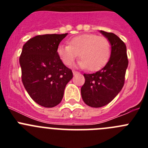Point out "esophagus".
<instances>
[{
    "label": "esophagus",
    "mask_w": 148,
    "mask_h": 148,
    "mask_svg": "<svg viewBox=\"0 0 148 148\" xmlns=\"http://www.w3.org/2000/svg\"><path fill=\"white\" fill-rule=\"evenodd\" d=\"M73 75H75V74H77V73H78V72L75 71V70H73Z\"/></svg>",
    "instance_id": "esophagus-1"
}]
</instances>
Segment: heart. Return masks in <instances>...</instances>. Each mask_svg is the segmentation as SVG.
Returning <instances> with one entry per match:
<instances>
[{
	"label": "heart",
	"instance_id": "1",
	"mask_svg": "<svg viewBox=\"0 0 148 148\" xmlns=\"http://www.w3.org/2000/svg\"><path fill=\"white\" fill-rule=\"evenodd\" d=\"M68 44H59L56 49L61 61L66 66L73 64L78 53L81 59L78 66L95 71L105 64L110 56L111 47L108 39L95 34L78 35L70 39Z\"/></svg>",
	"mask_w": 148,
	"mask_h": 148
}]
</instances>
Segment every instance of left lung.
Segmentation results:
<instances>
[{
    "label": "left lung",
    "mask_w": 148,
    "mask_h": 148,
    "mask_svg": "<svg viewBox=\"0 0 148 148\" xmlns=\"http://www.w3.org/2000/svg\"><path fill=\"white\" fill-rule=\"evenodd\" d=\"M110 44L109 61L99 71L84 74L85 83L81 88L84 102L92 108L109 104L122 89L128 66L126 45L116 35L100 30Z\"/></svg>",
    "instance_id": "8db88e82"
}]
</instances>
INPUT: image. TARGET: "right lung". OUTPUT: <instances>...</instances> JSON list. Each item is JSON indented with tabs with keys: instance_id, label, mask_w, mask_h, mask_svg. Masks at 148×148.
I'll use <instances>...</instances> for the list:
<instances>
[{
	"instance_id": "obj_1",
	"label": "right lung",
	"mask_w": 148,
	"mask_h": 148,
	"mask_svg": "<svg viewBox=\"0 0 148 148\" xmlns=\"http://www.w3.org/2000/svg\"><path fill=\"white\" fill-rule=\"evenodd\" d=\"M68 33L47 34L30 38L20 56L22 82L29 96L39 105L53 108L61 101L73 72L56 53Z\"/></svg>"
}]
</instances>
